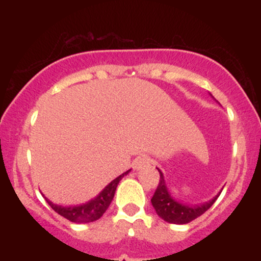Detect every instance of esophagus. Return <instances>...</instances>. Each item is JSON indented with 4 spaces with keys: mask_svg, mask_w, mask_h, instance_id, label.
<instances>
[{
    "mask_svg": "<svg viewBox=\"0 0 261 261\" xmlns=\"http://www.w3.org/2000/svg\"><path fill=\"white\" fill-rule=\"evenodd\" d=\"M148 167H151V158L147 157V155H141V157H137L135 160V168L137 170L146 169Z\"/></svg>",
    "mask_w": 261,
    "mask_h": 261,
    "instance_id": "1",
    "label": "esophagus"
}]
</instances>
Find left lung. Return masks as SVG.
I'll return each instance as SVG.
<instances>
[{
	"label": "left lung",
	"instance_id": "left-lung-1",
	"mask_svg": "<svg viewBox=\"0 0 261 261\" xmlns=\"http://www.w3.org/2000/svg\"><path fill=\"white\" fill-rule=\"evenodd\" d=\"M158 172H160L161 176L160 182H158V187L155 189L153 196H152L151 202L158 216L166 222L173 224H185L191 222L195 218L201 216L202 214H205L217 200L218 195L210 200L208 202L195 206H188L179 201H175L169 194L168 188H167L166 181H164L163 173L160 169H158Z\"/></svg>",
	"mask_w": 261,
	"mask_h": 261
}]
</instances>
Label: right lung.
Listing matches in <instances>:
<instances>
[{
    "instance_id": "add662e5",
    "label": "right lung",
    "mask_w": 261,
    "mask_h": 261,
    "mask_svg": "<svg viewBox=\"0 0 261 261\" xmlns=\"http://www.w3.org/2000/svg\"><path fill=\"white\" fill-rule=\"evenodd\" d=\"M128 172H130V170L122 173V174L119 175L118 178L114 179L112 182H109V184H108L107 187L100 191L99 195L94 197V199L91 200V201L83 203V205L64 207V206L53 203L50 200H47L46 197H45V200H46V202L51 206L54 211L58 212L60 216L65 217L66 220L71 221V222H74V223L93 222V221L99 220V218L103 216L104 212L107 211L108 207H109L110 202H112L119 181H120L122 176L126 175Z\"/></svg>"
}]
</instances>
